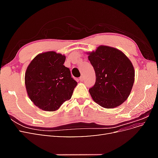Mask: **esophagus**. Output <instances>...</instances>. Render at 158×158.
Wrapping results in <instances>:
<instances>
[{
	"instance_id": "34e87169",
	"label": "esophagus",
	"mask_w": 158,
	"mask_h": 158,
	"mask_svg": "<svg viewBox=\"0 0 158 158\" xmlns=\"http://www.w3.org/2000/svg\"><path fill=\"white\" fill-rule=\"evenodd\" d=\"M79 80H80V82H82V81H84V76L83 75H82V76H81L80 77Z\"/></svg>"
}]
</instances>
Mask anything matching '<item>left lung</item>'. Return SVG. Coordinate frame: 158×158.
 Listing matches in <instances>:
<instances>
[{"instance_id":"8db88e82","label":"left lung","mask_w":158,"mask_h":158,"mask_svg":"<svg viewBox=\"0 0 158 158\" xmlns=\"http://www.w3.org/2000/svg\"><path fill=\"white\" fill-rule=\"evenodd\" d=\"M95 73V82L89 92L94 101L104 108L118 107L128 98L135 81V70L123 52L99 46L89 54Z\"/></svg>"}]
</instances>
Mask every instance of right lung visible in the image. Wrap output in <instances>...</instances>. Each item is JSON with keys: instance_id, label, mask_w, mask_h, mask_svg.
Returning a JSON list of instances; mask_svg holds the SVG:
<instances>
[{"instance_id": "right-lung-1", "label": "right lung", "mask_w": 158, "mask_h": 158, "mask_svg": "<svg viewBox=\"0 0 158 158\" xmlns=\"http://www.w3.org/2000/svg\"><path fill=\"white\" fill-rule=\"evenodd\" d=\"M66 57L54 51L37 55L27 66L25 84L29 98L36 106L54 111L73 95L77 82L64 66Z\"/></svg>"}]
</instances>
